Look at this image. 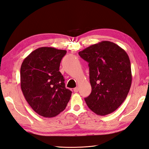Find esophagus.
Listing matches in <instances>:
<instances>
[{
    "label": "esophagus",
    "instance_id": "obj_1",
    "mask_svg": "<svg viewBox=\"0 0 149 149\" xmlns=\"http://www.w3.org/2000/svg\"><path fill=\"white\" fill-rule=\"evenodd\" d=\"M73 91H74V93H77V92L78 91V88L76 87V88H74V89H73Z\"/></svg>",
    "mask_w": 149,
    "mask_h": 149
}]
</instances>
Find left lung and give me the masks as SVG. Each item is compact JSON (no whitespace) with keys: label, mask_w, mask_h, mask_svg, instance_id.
Segmentation results:
<instances>
[{"label":"left lung","mask_w":149,"mask_h":149,"mask_svg":"<svg viewBox=\"0 0 149 149\" xmlns=\"http://www.w3.org/2000/svg\"><path fill=\"white\" fill-rule=\"evenodd\" d=\"M88 63L91 93L84 98L94 113H112L127 97L132 83L129 56L124 49L109 41L93 45L79 52Z\"/></svg>","instance_id":"left-lung-1"}]
</instances>
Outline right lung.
Instances as JSON below:
<instances>
[{
    "label": "right lung",
    "mask_w": 149,
    "mask_h": 149,
    "mask_svg": "<svg viewBox=\"0 0 149 149\" xmlns=\"http://www.w3.org/2000/svg\"><path fill=\"white\" fill-rule=\"evenodd\" d=\"M66 50L52 47L36 49L26 56L20 68V86L29 104L40 116L53 118L63 111L72 92L65 88L59 71Z\"/></svg>",
    "instance_id": "1"
}]
</instances>
